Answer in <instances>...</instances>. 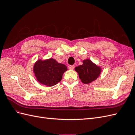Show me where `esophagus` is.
<instances>
[{
	"mask_svg": "<svg viewBox=\"0 0 135 135\" xmlns=\"http://www.w3.org/2000/svg\"><path fill=\"white\" fill-rule=\"evenodd\" d=\"M68 68L69 69H70V70H73L75 68V66L74 65H69Z\"/></svg>",
	"mask_w": 135,
	"mask_h": 135,
	"instance_id": "34e87169",
	"label": "esophagus"
}]
</instances>
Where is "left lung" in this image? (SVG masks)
<instances>
[{
	"instance_id": "8db88e82",
	"label": "left lung",
	"mask_w": 135,
	"mask_h": 135,
	"mask_svg": "<svg viewBox=\"0 0 135 135\" xmlns=\"http://www.w3.org/2000/svg\"><path fill=\"white\" fill-rule=\"evenodd\" d=\"M75 70L78 73L81 82L89 84L95 80L101 74V69L89 59L83 61V64L76 66Z\"/></svg>"
}]
</instances>
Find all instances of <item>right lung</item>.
<instances>
[{
    "label": "right lung",
    "instance_id": "right-lung-1",
    "mask_svg": "<svg viewBox=\"0 0 135 135\" xmlns=\"http://www.w3.org/2000/svg\"><path fill=\"white\" fill-rule=\"evenodd\" d=\"M68 70L66 65L59 63L56 60H38L35 63L33 71L40 83L52 87L57 84L62 78L64 73Z\"/></svg>",
    "mask_w": 135,
    "mask_h": 135
}]
</instances>
